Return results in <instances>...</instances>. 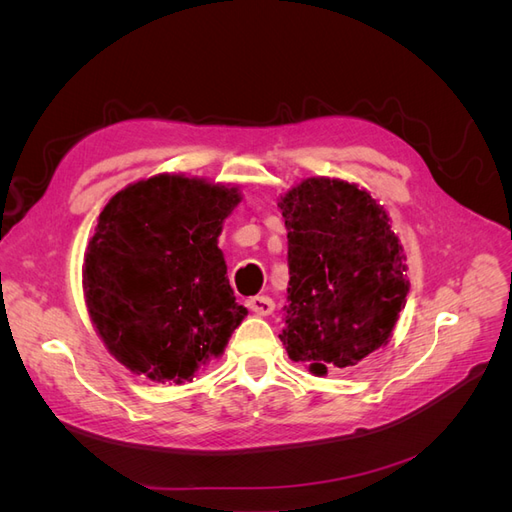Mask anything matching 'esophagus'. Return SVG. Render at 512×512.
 I'll list each match as a JSON object with an SVG mask.
<instances>
[{
    "instance_id": "34e87169",
    "label": "esophagus",
    "mask_w": 512,
    "mask_h": 512,
    "mask_svg": "<svg viewBox=\"0 0 512 512\" xmlns=\"http://www.w3.org/2000/svg\"><path fill=\"white\" fill-rule=\"evenodd\" d=\"M247 307H250L252 312L258 316H269L273 312L275 303L269 297H252V299H247Z\"/></svg>"
}]
</instances>
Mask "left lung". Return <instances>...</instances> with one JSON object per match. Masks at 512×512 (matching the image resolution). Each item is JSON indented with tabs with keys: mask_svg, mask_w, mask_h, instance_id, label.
<instances>
[{
	"mask_svg": "<svg viewBox=\"0 0 512 512\" xmlns=\"http://www.w3.org/2000/svg\"><path fill=\"white\" fill-rule=\"evenodd\" d=\"M288 228V305L280 339L314 376L389 344L410 290L404 247L356 183L309 177L280 196Z\"/></svg>",
	"mask_w": 512,
	"mask_h": 512,
	"instance_id": "obj_1",
	"label": "left lung"
}]
</instances>
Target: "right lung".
Here are the masks:
<instances>
[{
  "mask_svg": "<svg viewBox=\"0 0 512 512\" xmlns=\"http://www.w3.org/2000/svg\"><path fill=\"white\" fill-rule=\"evenodd\" d=\"M239 203L235 185L162 173L130 183L102 209L83 292L104 346L132 374L183 384L222 356L247 316L218 247Z\"/></svg>",
  "mask_w": 512,
  "mask_h": 512,
  "instance_id": "add662e5",
  "label": "right lung"
}]
</instances>
